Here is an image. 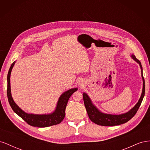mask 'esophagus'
<instances>
[{"instance_id":"1","label":"esophagus","mask_w":150,"mask_h":150,"mask_svg":"<svg viewBox=\"0 0 150 150\" xmlns=\"http://www.w3.org/2000/svg\"><path fill=\"white\" fill-rule=\"evenodd\" d=\"M79 84L80 85V86H83V82H82V81H81V82H79Z\"/></svg>"}]
</instances>
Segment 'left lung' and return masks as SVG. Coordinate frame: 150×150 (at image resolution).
I'll list each match as a JSON object with an SVG mask.
<instances>
[{
	"instance_id": "obj_1",
	"label": "left lung",
	"mask_w": 150,
	"mask_h": 150,
	"mask_svg": "<svg viewBox=\"0 0 150 150\" xmlns=\"http://www.w3.org/2000/svg\"><path fill=\"white\" fill-rule=\"evenodd\" d=\"M132 57L134 61H137L140 66L141 69H142V74L143 81V91L142 96H141L138 102L136 104L134 108H133L130 111L125 114L120 115H107L104 114L101 112L98 109L95 107L91 103L90 98L86 93H83V100L84 106L86 108V111L88 112V116L89 119L91 120L95 124L104 126H112L122 125L125 122H128L136 115V113L138 111V109L142 104L143 99L145 93V83L144 77L143 76V69L142 66L140 61L135 57L134 55H132Z\"/></svg>"
}]
</instances>
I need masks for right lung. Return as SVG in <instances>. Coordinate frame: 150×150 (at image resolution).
<instances>
[{"instance_id":"1","label":"right lung","mask_w":150,"mask_h":150,"mask_svg":"<svg viewBox=\"0 0 150 150\" xmlns=\"http://www.w3.org/2000/svg\"><path fill=\"white\" fill-rule=\"evenodd\" d=\"M15 64V61L13 62L7 74V98L8 101L10 105L17 115H19L22 120H24L28 125L39 127V128H44V127H48L53 125H56L59 124L60 122L64 118L65 111L67 104L71 95L78 90V88H73L63 93L59 99L55 111L51 115H33L28 114L22 111L20 108H19L17 104L13 101L11 96V83H10V77L12 67Z\"/></svg>"}]
</instances>
